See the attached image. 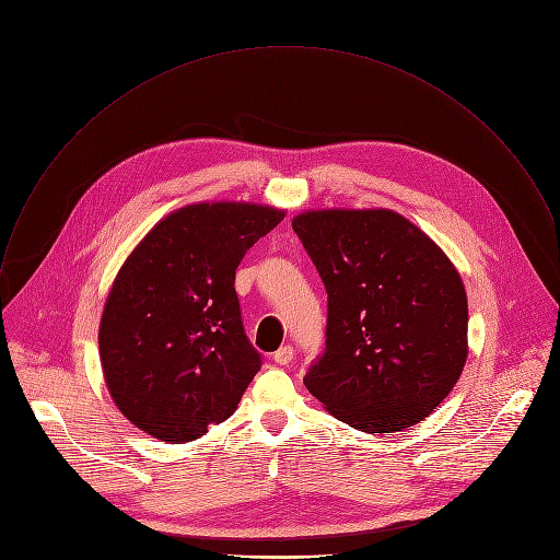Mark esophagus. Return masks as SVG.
<instances>
[{"label":"esophagus","instance_id":"esophagus-1","mask_svg":"<svg viewBox=\"0 0 560 560\" xmlns=\"http://www.w3.org/2000/svg\"><path fill=\"white\" fill-rule=\"evenodd\" d=\"M291 360H293V349H291V347H280V349L273 353V362H276L278 366H287Z\"/></svg>","mask_w":560,"mask_h":560}]
</instances>
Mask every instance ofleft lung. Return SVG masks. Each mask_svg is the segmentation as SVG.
Returning a JSON list of instances; mask_svg holds the SVG:
<instances>
[{"mask_svg":"<svg viewBox=\"0 0 560 560\" xmlns=\"http://www.w3.org/2000/svg\"><path fill=\"white\" fill-rule=\"evenodd\" d=\"M291 225L328 293L326 351L304 377L308 393L362 432L425 419L468 358L457 267L393 209H308Z\"/></svg>","mask_w":560,"mask_h":560,"instance_id":"1","label":"left lung"}]
</instances>
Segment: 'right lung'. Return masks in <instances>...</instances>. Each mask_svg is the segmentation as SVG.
I'll use <instances>...</instances> for the list:
<instances>
[{"instance_id": "1", "label": "right lung", "mask_w": 560, "mask_h": 560, "mask_svg": "<svg viewBox=\"0 0 560 560\" xmlns=\"http://www.w3.org/2000/svg\"><path fill=\"white\" fill-rule=\"evenodd\" d=\"M284 209L185 205L145 234L119 269L98 324L109 397L143 432L185 443L225 421L254 375L234 289L236 269Z\"/></svg>"}]
</instances>
